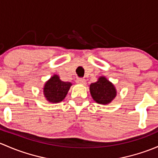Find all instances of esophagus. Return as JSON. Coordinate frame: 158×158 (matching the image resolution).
Listing matches in <instances>:
<instances>
[{
  "mask_svg": "<svg viewBox=\"0 0 158 158\" xmlns=\"http://www.w3.org/2000/svg\"><path fill=\"white\" fill-rule=\"evenodd\" d=\"M76 82L79 84H82V85H86L87 82H86L85 79H82V78H78L76 81Z\"/></svg>",
  "mask_w": 158,
  "mask_h": 158,
  "instance_id": "esophagus-1",
  "label": "esophagus"
}]
</instances>
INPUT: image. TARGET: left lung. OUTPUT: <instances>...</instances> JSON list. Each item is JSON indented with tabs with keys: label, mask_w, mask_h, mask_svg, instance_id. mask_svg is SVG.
<instances>
[{
	"label": "left lung",
	"mask_w": 158,
	"mask_h": 158,
	"mask_svg": "<svg viewBox=\"0 0 158 158\" xmlns=\"http://www.w3.org/2000/svg\"><path fill=\"white\" fill-rule=\"evenodd\" d=\"M90 92L94 101L103 105L110 104L117 95L114 84L105 76H100L97 81L90 84Z\"/></svg>",
	"instance_id": "left-lung-1"
}]
</instances>
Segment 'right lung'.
<instances>
[{"mask_svg": "<svg viewBox=\"0 0 158 158\" xmlns=\"http://www.w3.org/2000/svg\"><path fill=\"white\" fill-rule=\"evenodd\" d=\"M71 85V82L62 81L58 74H54L44 84L43 95L49 103H60L66 97Z\"/></svg>", "mask_w": 158, "mask_h": 158, "instance_id": "add662e5", "label": "right lung"}]
</instances>
